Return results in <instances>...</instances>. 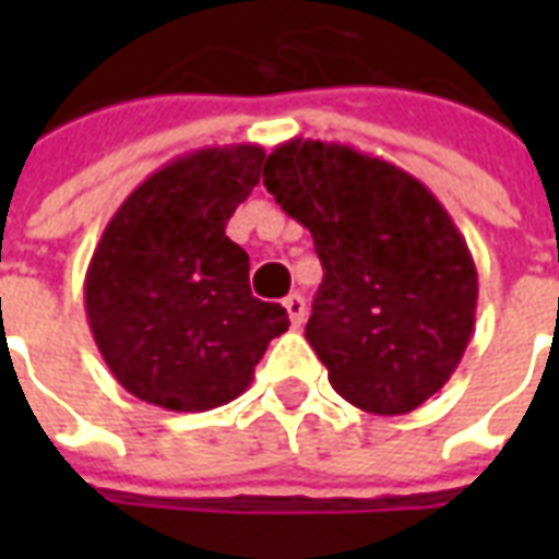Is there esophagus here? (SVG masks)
Listing matches in <instances>:
<instances>
[{"mask_svg": "<svg viewBox=\"0 0 559 559\" xmlns=\"http://www.w3.org/2000/svg\"><path fill=\"white\" fill-rule=\"evenodd\" d=\"M284 308H287V317H290L293 329H299L305 323V314H308V308H305V299L299 293H290L287 299H284Z\"/></svg>", "mask_w": 559, "mask_h": 559, "instance_id": "esophagus-1", "label": "esophagus"}]
</instances>
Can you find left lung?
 Returning a JSON list of instances; mask_svg holds the SVG:
<instances>
[{
    "mask_svg": "<svg viewBox=\"0 0 559 559\" xmlns=\"http://www.w3.org/2000/svg\"><path fill=\"white\" fill-rule=\"evenodd\" d=\"M263 185L314 236L323 284L305 338L353 407L404 416L449 383L476 326L479 275L425 185L344 143L293 138Z\"/></svg>",
    "mask_w": 559,
    "mask_h": 559,
    "instance_id": "8db88e82",
    "label": "left lung"
}]
</instances>
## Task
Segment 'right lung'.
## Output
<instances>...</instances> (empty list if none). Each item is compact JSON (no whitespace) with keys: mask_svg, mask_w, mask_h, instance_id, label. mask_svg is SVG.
<instances>
[{"mask_svg":"<svg viewBox=\"0 0 559 559\" xmlns=\"http://www.w3.org/2000/svg\"><path fill=\"white\" fill-rule=\"evenodd\" d=\"M257 143L164 164L107 221L83 281L92 338L134 399L203 413L239 399L287 311L260 302L227 221L260 182Z\"/></svg>","mask_w":559,"mask_h":559,"instance_id":"right-lung-1","label":"right lung"}]
</instances>
